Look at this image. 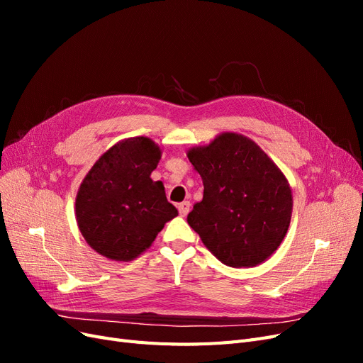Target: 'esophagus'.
Segmentation results:
<instances>
[{"label": "esophagus", "instance_id": "esophagus-1", "mask_svg": "<svg viewBox=\"0 0 363 363\" xmlns=\"http://www.w3.org/2000/svg\"><path fill=\"white\" fill-rule=\"evenodd\" d=\"M189 208H191L189 201H183V203L179 204V213H180L182 216H186V215L189 213Z\"/></svg>", "mask_w": 363, "mask_h": 363}]
</instances>
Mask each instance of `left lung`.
I'll return each mask as SVG.
<instances>
[{
	"instance_id": "8db88e82",
	"label": "left lung",
	"mask_w": 363,
	"mask_h": 363,
	"mask_svg": "<svg viewBox=\"0 0 363 363\" xmlns=\"http://www.w3.org/2000/svg\"><path fill=\"white\" fill-rule=\"evenodd\" d=\"M186 155L204 186L188 224L206 248L232 268L268 260L291 224L294 201L286 175L255 140L235 131L219 133Z\"/></svg>"
}]
</instances>
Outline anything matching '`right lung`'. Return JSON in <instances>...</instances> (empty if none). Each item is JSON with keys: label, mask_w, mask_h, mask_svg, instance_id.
I'll use <instances>...</instances> for the list:
<instances>
[{"label": "right lung", "mask_w": 363, "mask_h": 363, "mask_svg": "<svg viewBox=\"0 0 363 363\" xmlns=\"http://www.w3.org/2000/svg\"><path fill=\"white\" fill-rule=\"evenodd\" d=\"M162 148L147 136L116 142L84 175L75 196V219L98 255L130 262L147 251L179 215L162 182L151 179Z\"/></svg>", "instance_id": "add662e5"}]
</instances>
